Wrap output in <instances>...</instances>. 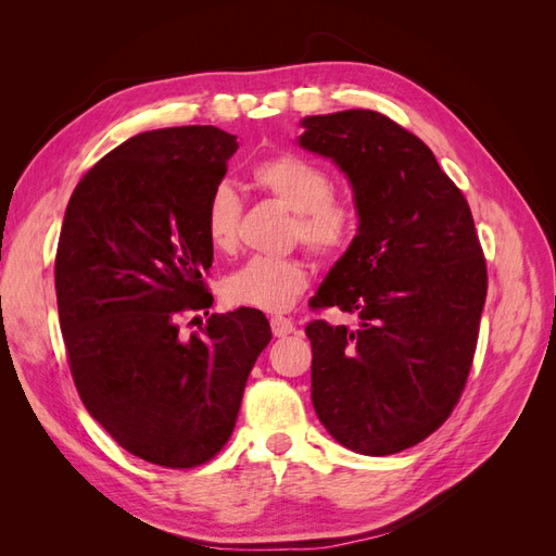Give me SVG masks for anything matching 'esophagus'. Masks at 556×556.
I'll return each mask as SVG.
<instances>
[{"instance_id": "1", "label": "esophagus", "mask_w": 556, "mask_h": 556, "mask_svg": "<svg viewBox=\"0 0 556 556\" xmlns=\"http://www.w3.org/2000/svg\"><path fill=\"white\" fill-rule=\"evenodd\" d=\"M271 331H274V336H276V339H285V336H290V333H294V331H296V327H294V323H292V319H288V317H280V315H276V317H271Z\"/></svg>"}]
</instances>
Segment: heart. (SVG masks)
<instances>
[{"mask_svg": "<svg viewBox=\"0 0 556 556\" xmlns=\"http://www.w3.org/2000/svg\"><path fill=\"white\" fill-rule=\"evenodd\" d=\"M257 188L285 211L294 213L290 239L301 241L319 257H336L352 243L355 211L333 199V180L317 164L282 153L252 169ZM241 201L229 185L215 188L206 204V237L217 252H231L239 241ZM308 271L296 257H250L223 282V294L233 306L264 313L288 311L306 290Z\"/></svg>", "mask_w": 556, "mask_h": 556, "instance_id": "obj_1", "label": "heart"}]
</instances>
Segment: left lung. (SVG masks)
Returning <instances> with one entry per match:
<instances>
[{
  "mask_svg": "<svg viewBox=\"0 0 556 556\" xmlns=\"http://www.w3.org/2000/svg\"><path fill=\"white\" fill-rule=\"evenodd\" d=\"M296 143L345 174L359 227L311 304L359 327H306L319 422L352 452L425 441L457 406L478 343L486 266L473 215L415 134L352 109L306 115Z\"/></svg>",
  "mask_w": 556,
  "mask_h": 556,
  "instance_id": "1",
  "label": "left lung"
}]
</instances>
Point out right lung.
<instances>
[{"instance_id":"1","label":"right lung","mask_w":556,"mask_h":556,"mask_svg":"<svg viewBox=\"0 0 556 556\" xmlns=\"http://www.w3.org/2000/svg\"><path fill=\"white\" fill-rule=\"evenodd\" d=\"M237 148L211 125L137 134L83 176L60 231L58 313L83 406L117 445L166 468L223 450L271 341L255 308L178 336L182 311L213 306L206 204Z\"/></svg>"}]
</instances>
